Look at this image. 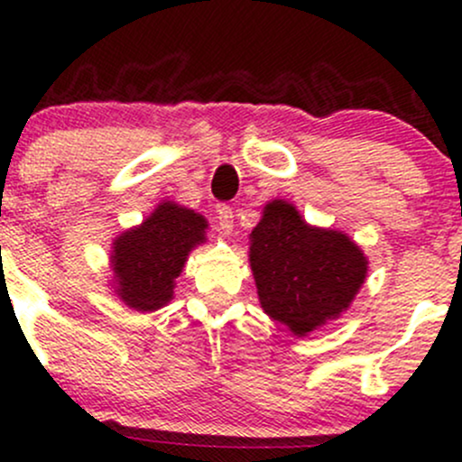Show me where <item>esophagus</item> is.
<instances>
[{
  "instance_id": "esophagus-1",
  "label": "esophagus",
  "mask_w": 462,
  "mask_h": 462,
  "mask_svg": "<svg viewBox=\"0 0 462 462\" xmlns=\"http://www.w3.org/2000/svg\"><path fill=\"white\" fill-rule=\"evenodd\" d=\"M217 221H219V230L224 235H232V227H235V215H232L230 206H219L217 208Z\"/></svg>"
}]
</instances>
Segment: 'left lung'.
I'll list each match as a JSON object with an SVG mask.
<instances>
[{"mask_svg": "<svg viewBox=\"0 0 462 462\" xmlns=\"http://www.w3.org/2000/svg\"><path fill=\"white\" fill-rule=\"evenodd\" d=\"M249 267L261 309L309 337L349 309L369 261L346 232L310 226L291 201L272 199L249 235Z\"/></svg>", "mask_w": 462, "mask_h": 462, "instance_id": "obj_1", "label": "left lung"}]
</instances>
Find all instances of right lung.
<instances>
[{
    "label": "right lung",
    "instance_id": "obj_1",
    "mask_svg": "<svg viewBox=\"0 0 462 462\" xmlns=\"http://www.w3.org/2000/svg\"><path fill=\"white\" fill-rule=\"evenodd\" d=\"M204 215L162 199L143 224L116 235L110 247L115 295L136 312H153L173 300L189 254L206 243Z\"/></svg>",
    "mask_w": 462,
    "mask_h": 462
}]
</instances>
